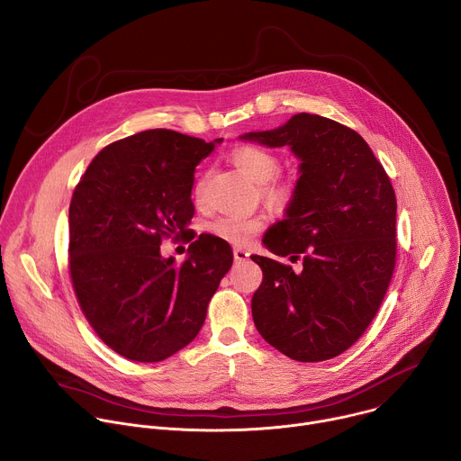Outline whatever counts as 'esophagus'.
Wrapping results in <instances>:
<instances>
[{
  "label": "esophagus",
  "mask_w": 461,
  "mask_h": 461,
  "mask_svg": "<svg viewBox=\"0 0 461 461\" xmlns=\"http://www.w3.org/2000/svg\"><path fill=\"white\" fill-rule=\"evenodd\" d=\"M233 257H235V262H242L249 257V253L244 248H233Z\"/></svg>",
  "instance_id": "esophagus-1"
}]
</instances>
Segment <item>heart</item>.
<instances>
[{"label":"heart","instance_id":"b5f03b06","mask_svg":"<svg viewBox=\"0 0 461 461\" xmlns=\"http://www.w3.org/2000/svg\"><path fill=\"white\" fill-rule=\"evenodd\" d=\"M233 166L246 175L251 182L262 185V196L274 208H288L295 203L299 185L294 178H276L281 171V157L260 144H242L231 151ZM206 185V176L194 184V196L199 199ZM210 233L244 244L262 230L260 219H249L240 215H222L208 224Z\"/></svg>","mask_w":461,"mask_h":461}]
</instances>
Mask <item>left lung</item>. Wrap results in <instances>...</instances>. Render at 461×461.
I'll list each match as a JSON object with an SVG mask.
<instances>
[{
    "label": "left lung",
    "mask_w": 461,
    "mask_h": 461,
    "mask_svg": "<svg viewBox=\"0 0 461 461\" xmlns=\"http://www.w3.org/2000/svg\"><path fill=\"white\" fill-rule=\"evenodd\" d=\"M288 146L299 193L262 239L301 270L251 255L262 283L251 299L258 334L290 359L315 363L350 348L375 317L396 267V193L354 129L299 113L285 125L240 137Z\"/></svg>",
    "instance_id": "1"
}]
</instances>
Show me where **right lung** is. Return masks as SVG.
Listing matches in <instances>:
<instances>
[{"mask_svg":"<svg viewBox=\"0 0 461 461\" xmlns=\"http://www.w3.org/2000/svg\"><path fill=\"white\" fill-rule=\"evenodd\" d=\"M222 139L204 142L149 129L104 148L69 206V272L98 338L139 363L164 361L189 345L233 262L230 244L203 233L187 258H164V237L193 239L194 167Z\"/></svg>","mask_w":461,"mask_h":461,"instance_id":"obj_1","label":"right lung"}]
</instances>
